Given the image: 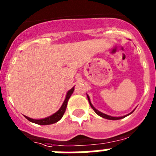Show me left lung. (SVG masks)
Returning a JSON list of instances; mask_svg holds the SVG:
<instances>
[{"label":"left lung","instance_id":"left-lung-1","mask_svg":"<svg viewBox=\"0 0 156 156\" xmlns=\"http://www.w3.org/2000/svg\"><path fill=\"white\" fill-rule=\"evenodd\" d=\"M87 99H88V101H89V103H90V107H91V108H92L93 110H94V111L95 112V113L98 114L99 116H102V117H104V118L108 119V120H119V119L124 118V117H126V116H120V117H113V116H108V115H106V114L102 113V112H100V111H98L97 109H95V108L93 107V105H92V104H91V103H90V98H89V96H88V95H87Z\"/></svg>","mask_w":156,"mask_h":156}]
</instances>
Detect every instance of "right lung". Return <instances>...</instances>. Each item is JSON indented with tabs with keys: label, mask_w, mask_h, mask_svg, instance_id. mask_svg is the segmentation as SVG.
<instances>
[{
	"label": "right lung",
	"mask_w": 156,
	"mask_h": 156,
	"mask_svg": "<svg viewBox=\"0 0 156 156\" xmlns=\"http://www.w3.org/2000/svg\"><path fill=\"white\" fill-rule=\"evenodd\" d=\"M73 90H74V87H73L72 89L69 90L67 95H66V98L65 101H64L63 104L61 105V108L59 109L58 111L56 112V113H54L52 116H48V117H46L44 119H40V120H35V119H31L30 117H27L26 116L25 117L27 119L28 121H30V122H33V123L38 124V125H51V124L56 123L58 121H60L61 119V117L63 116L65 112H66V107H67V103H68V100L69 99V97L71 96V95L73 94Z\"/></svg>",
	"instance_id": "add662e5"
}]
</instances>
